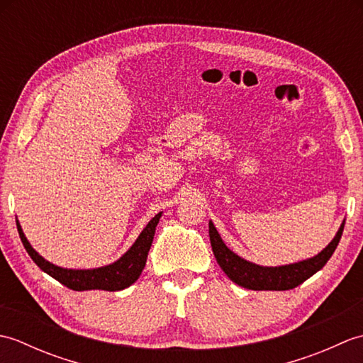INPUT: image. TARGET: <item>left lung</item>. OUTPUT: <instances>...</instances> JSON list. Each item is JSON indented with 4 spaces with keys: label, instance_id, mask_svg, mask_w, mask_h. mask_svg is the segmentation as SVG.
Returning <instances> with one entry per match:
<instances>
[{
    "label": "left lung",
    "instance_id": "8db88e82",
    "mask_svg": "<svg viewBox=\"0 0 363 363\" xmlns=\"http://www.w3.org/2000/svg\"><path fill=\"white\" fill-rule=\"evenodd\" d=\"M343 228L345 220L330 243L317 256L295 262V264L277 267L257 265L230 251L226 243L223 242L212 221H209V237L213 256L217 259L218 265L229 279L237 285L248 290H291L326 265V262L333 256L338 242H340Z\"/></svg>",
    "mask_w": 363,
    "mask_h": 363
}]
</instances>
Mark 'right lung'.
<instances>
[{"label": "right lung", "instance_id": "right-lung-1", "mask_svg": "<svg viewBox=\"0 0 363 363\" xmlns=\"http://www.w3.org/2000/svg\"><path fill=\"white\" fill-rule=\"evenodd\" d=\"M162 217V212H159L156 217L151 218L148 225L137 237V240L133 246L123 254V256L112 262L109 265L98 267V268H64L59 265H54L52 262L42 257L26 238L23 233L20 221L17 220V229L20 238L25 246L28 254L35 262V265L50 274L54 279L64 284L65 287L84 291V290H106V291H118L125 290L129 285H133L138 277H140L143 268L146 265V257H148V251L151 248L154 233H156V226Z\"/></svg>", "mask_w": 363, "mask_h": 363}]
</instances>
